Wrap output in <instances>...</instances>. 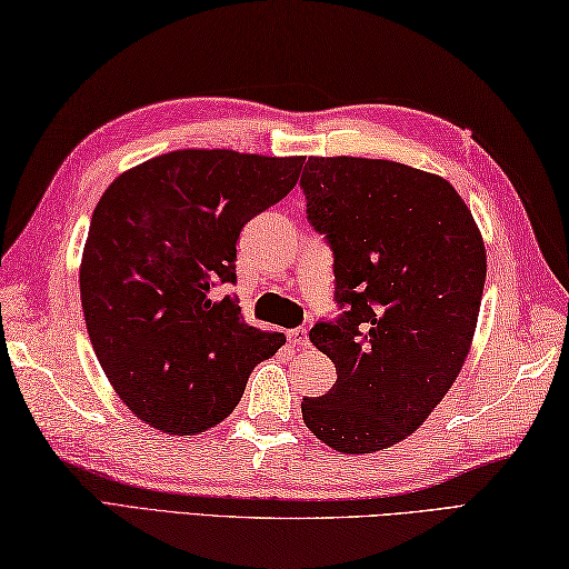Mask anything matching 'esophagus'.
<instances>
[{
    "mask_svg": "<svg viewBox=\"0 0 569 569\" xmlns=\"http://www.w3.org/2000/svg\"><path fill=\"white\" fill-rule=\"evenodd\" d=\"M288 342H291L293 347H310V335H308L306 328L291 330V332H288Z\"/></svg>",
    "mask_w": 569,
    "mask_h": 569,
    "instance_id": "34e87169",
    "label": "esophagus"
}]
</instances>
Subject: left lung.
I'll use <instances>...</instances> for the list:
<instances>
[{
	"instance_id": "8db88e82",
	"label": "left lung",
	"mask_w": 569,
	"mask_h": 569,
	"mask_svg": "<svg viewBox=\"0 0 569 569\" xmlns=\"http://www.w3.org/2000/svg\"><path fill=\"white\" fill-rule=\"evenodd\" d=\"M308 220L335 251L337 303L310 342L337 381L300 410L318 440L369 455L406 440L450 391L475 340L487 249L445 178L383 159L310 156Z\"/></svg>"
}]
</instances>
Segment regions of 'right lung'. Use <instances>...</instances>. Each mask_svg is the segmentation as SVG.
Masks as SVG:
<instances>
[{
	"label": "right lung",
	"mask_w": 569,
	"mask_h": 569,
	"mask_svg": "<svg viewBox=\"0 0 569 569\" xmlns=\"http://www.w3.org/2000/svg\"><path fill=\"white\" fill-rule=\"evenodd\" d=\"M303 156L180 149L129 168L92 212L80 261L84 325L122 403L166 435L222 422L251 369L286 345L241 316L244 224L286 198Z\"/></svg>",
	"instance_id": "obj_1"
}]
</instances>
